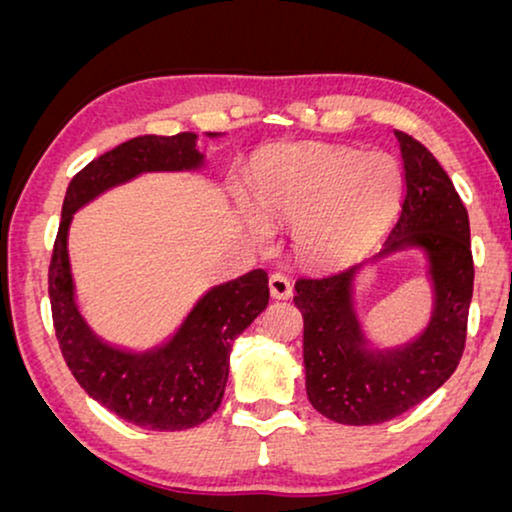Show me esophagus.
Returning <instances> with one entry per match:
<instances>
[{"instance_id":"34e87169","label":"esophagus","mask_w":512,"mask_h":512,"mask_svg":"<svg viewBox=\"0 0 512 512\" xmlns=\"http://www.w3.org/2000/svg\"><path fill=\"white\" fill-rule=\"evenodd\" d=\"M270 293H272V298L275 300H286V298H291L293 296V286H291V282H289V277H284V275H272L270 277Z\"/></svg>"}]
</instances>
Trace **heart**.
I'll return each mask as SVG.
<instances>
[{
  "instance_id": "1",
  "label": "heart",
  "mask_w": 512,
  "mask_h": 512,
  "mask_svg": "<svg viewBox=\"0 0 512 512\" xmlns=\"http://www.w3.org/2000/svg\"><path fill=\"white\" fill-rule=\"evenodd\" d=\"M401 195V170L387 153L335 146H291L270 153L254 172V198L272 221L298 223L296 247L312 263L361 254L387 226ZM251 230L268 226L251 216Z\"/></svg>"
}]
</instances>
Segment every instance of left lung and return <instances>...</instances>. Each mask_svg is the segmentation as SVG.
<instances>
[{
  "label": "left lung",
  "mask_w": 512,
  "mask_h": 512,
  "mask_svg": "<svg viewBox=\"0 0 512 512\" xmlns=\"http://www.w3.org/2000/svg\"><path fill=\"white\" fill-rule=\"evenodd\" d=\"M403 158V202L377 258L422 249L429 261L433 310L422 335L401 347L368 345L354 310V282L366 263L303 277L293 303L303 314L305 389L312 408L338 424L389 422L443 387L466 345L473 298L468 212L433 153L394 130Z\"/></svg>",
  "instance_id": "1"
}]
</instances>
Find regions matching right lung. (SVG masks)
<instances>
[{
  "label": "right lung",
  "mask_w": 512,
  "mask_h": 512,
  "mask_svg": "<svg viewBox=\"0 0 512 512\" xmlns=\"http://www.w3.org/2000/svg\"><path fill=\"white\" fill-rule=\"evenodd\" d=\"M209 137H216V132ZM193 132L144 135L90 160L69 181L48 268L60 352L90 398L125 422L151 431L193 429L219 410L237 335L268 307V272L251 270L202 296L165 345L146 352L111 347L90 331L74 300L67 233L76 209L142 172L200 170Z\"/></svg>",
  "instance_id": "add662e5"
}]
</instances>
